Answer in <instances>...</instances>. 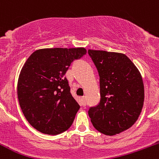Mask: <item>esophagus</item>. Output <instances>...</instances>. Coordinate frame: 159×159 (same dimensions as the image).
<instances>
[{"label":"esophagus","instance_id":"34e87169","mask_svg":"<svg viewBox=\"0 0 159 159\" xmlns=\"http://www.w3.org/2000/svg\"><path fill=\"white\" fill-rule=\"evenodd\" d=\"M81 105L82 106H86L87 105V102H86L85 97L81 98Z\"/></svg>","mask_w":159,"mask_h":159}]
</instances>
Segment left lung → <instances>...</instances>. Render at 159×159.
Here are the masks:
<instances>
[{
	"label": "left lung",
	"instance_id": "1",
	"mask_svg": "<svg viewBox=\"0 0 159 159\" xmlns=\"http://www.w3.org/2000/svg\"><path fill=\"white\" fill-rule=\"evenodd\" d=\"M99 76L100 101L89 108L95 129L114 135L138 119L144 101V87L137 67L125 54L88 50Z\"/></svg>",
	"mask_w": 159,
	"mask_h": 159
}]
</instances>
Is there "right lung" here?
<instances>
[{
    "label": "right lung",
    "instance_id": "1",
    "mask_svg": "<svg viewBox=\"0 0 159 159\" xmlns=\"http://www.w3.org/2000/svg\"><path fill=\"white\" fill-rule=\"evenodd\" d=\"M86 53L84 48H44L27 60L19 75L18 98L25 118L39 132L57 135L72 125L80 105L64 75Z\"/></svg>",
    "mask_w": 159,
    "mask_h": 159
}]
</instances>
